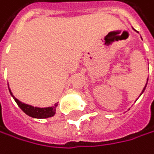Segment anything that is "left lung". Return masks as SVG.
Returning a JSON list of instances; mask_svg holds the SVG:
<instances>
[{
  "mask_svg": "<svg viewBox=\"0 0 154 154\" xmlns=\"http://www.w3.org/2000/svg\"><path fill=\"white\" fill-rule=\"evenodd\" d=\"M147 83H148V80H147ZM147 83H146V85H145V87H144V89H143V91H142V93L145 91V89H146V86H147Z\"/></svg>",
  "mask_w": 154,
  "mask_h": 154,
  "instance_id": "1",
  "label": "left lung"
}]
</instances>
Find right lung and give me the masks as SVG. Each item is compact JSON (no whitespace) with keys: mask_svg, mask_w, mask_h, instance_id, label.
Instances as JSON below:
<instances>
[{"mask_svg":"<svg viewBox=\"0 0 154 154\" xmlns=\"http://www.w3.org/2000/svg\"><path fill=\"white\" fill-rule=\"evenodd\" d=\"M9 92H10L11 96L13 97V98L16 101V103L18 104V106L20 108L23 110L27 116H29L31 117H34V118H48V117H51L55 116L56 113V108L57 104L56 103L54 106L52 107H47V108H38V107H33L31 105H28V104H24L23 102H20L19 99H17L15 97L10 89H9Z\"/></svg>","mask_w":154,"mask_h":154,"instance_id":"1","label":"right lung"}]
</instances>
